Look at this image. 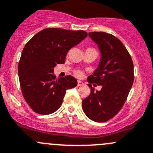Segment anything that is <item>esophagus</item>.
Listing matches in <instances>:
<instances>
[{"mask_svg":"<svg viewBox=\"0 0 153 153\" xmlns=\"http://www.w3.org/2000/svg\"><path fill=\"white\" fill-rule=\"evenodd\" d=\"M84 85V83L82 82V81H79V80L77 82V85H78V86H81V85Z\"/></svg>","mask_w":153,"mask_h":153,"instance_id":"obj_1","label":"esophagus"}]
</instances>
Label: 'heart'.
Returning <instances> with one entry per match:
<instances>
[{"label": "heart", "instance_id": "obj_1", "mask_svg": "<svg viewBox=\"0 0 153 153\" xmlns=\"http://www.w3.org/2000/svg\"><path fill=\"white\" fill-rule=\"evenodd\" d=\"M88 49H91V48H88ZM75 75L77 76H79L81 75V72H80V71H76V72H75Z\"/></svg>", "mask_w": 153, "mask_h": 153}]
</instances>
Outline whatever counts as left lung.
I'll return each mask as SVG.
<instances>
[{
	"label": "left lung",
	"mask_w": 153,
	"mask_h": 153,
	"mask_svg": "<svg viewBox=\"0 0 153 153\" xmlns=\"http://www.w3.org/2000/svg\"><path fill=\"white\" fill-rule=\"evenodd\" d=\"M88 36L97 43L101 58L87 79L91 93L82 101V107L91 120L103 123L116 116L126 103L134 82V65L117 37L106 32H90ZM93 82L101 85L100 91H94L91 85Z\"/></svg>",
	"instance_id": "obj_1"
}]
</instances>
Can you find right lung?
<instances>
[{
  "instance_id": "obj_1",
  "label": "right lung",
  "mask_w": 153,
  "mask_h": 153,
  "mask_svg": "<svg viewBox=\"0 0 153 153\" xmlns=\"http://www.w3.org/2000/svg\"><path fill=\"white\" fill-rule=\"evenodd\" d=\"M87 35L84 30L50 27L40 30L26 43L19 62V78L23 97L35 113L56 112L67 89L77 85L72 76L56 78L54 68L65 63L68 51Z\"/></svg>"
}]
</instances>
